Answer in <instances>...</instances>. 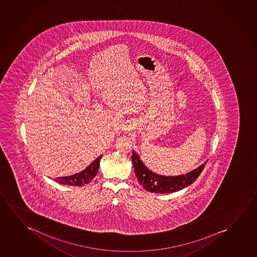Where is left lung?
<instances>
[{
  "mask_svg": "<svg viewBox=\"0 0 257 257\" xmlns=\"http://www.w3.org/2000/svg\"><path fill=\"white\" fill-rule=\"evenodd\" d=\"M132 162L138 181L144 187L145 190L154 193L163 194L176 192L193 183L200 176L205 165V163L202 164L197 169H194L193 171L183 176H163L149 170L141 162L140 156L134 151L132 155Z\"/></svg>",
  "mask_w": 257,
  "mask_h": 257,
  "instance_id": "obj_1",
  "label": "left lung"
}]
</instances>
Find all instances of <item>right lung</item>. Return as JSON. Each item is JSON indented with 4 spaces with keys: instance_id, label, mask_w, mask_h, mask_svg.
Wrapping results in <instances>:
<instances>
[{
    "instance_id": "1",
    "label": "right lung",
    "mask_w": 257,
    "mask_h": 257,
    "mask_svg": "<svg viewBox=\"0 0 257 257\" xmlns=\"http://www.w3.org/2000/svg\"><path fill=\"white\" fill-rule=\"evenodd\" d=\"M102 158V155L92 162L88 168L77 173L73 176H66V177H58L55 181L60 184L69 185V186H79L85 185L87 183H90L92 179L96 176L98 172L99 166H100V160Z\"/></svg>"
}]
</instances>
